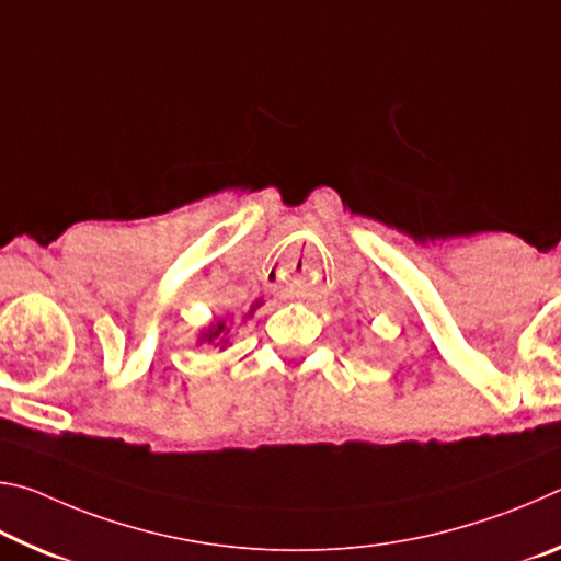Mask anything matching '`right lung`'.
<instances>
[{"mask_svg":"<svg viewBox=\"0 0 561 561\" xmlns=\"http://www.w3.org/2000/svg\"><path fill=\"white\" fill-rule=\"evenodd\" d=\"M227 329L225 327V321H217V324H210L207 327L205 331H201V344H215V346H220V344H225V334H227Z\"/></svg>","mask_w":561,"mask_h":561,"instance_id":"right-lung-1","label":"right lung"}]
</instances>
